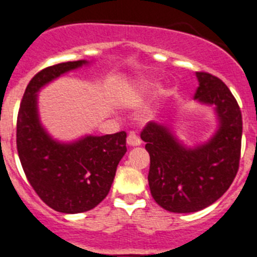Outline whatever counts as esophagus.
Segmentation results:
<instances>
[{"label":"esophagus","mask_w":257,"mask_h":257,"mask_svg":"<svg viewBox=\"0 0 257 257\" xmlns=\"http://www.w3.org/2000/svg\"><path fill=\"white\" fill-rule=\"evenodd\" d=\"M127 144L131 147H137L142 144V140H140V138L138 137L137 134L131 131V133H128V135H127Z\"/></svg>","instance_id":"34e87169"}]
</instances>
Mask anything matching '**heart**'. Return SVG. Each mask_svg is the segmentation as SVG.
<instances>
[{"instance_id":"1","label":"heart","mask_w":257,"mask_h":257,"mask_svg":"<svg viewBox=\"0 0 257 257\" xmlns=\"http://www.w3.org/2000/svg\"><path fill=\"white\" fill-rule=\"evenodd\" d=\"M147 88H148V87H147V85H144V87H143V91H147Z\"/></svg>"}]
</instances>
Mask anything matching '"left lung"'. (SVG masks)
Returning <instances> with one entry per match:
<instances>
[{
    "instance_id": "1",
    "label": "left lung",
    "mask_w": 257,
    "mask_h": 257,
    "mask_svg": "<svg viewBox=\"0 0 257 257\" xmlns=\"http://www.w3.org/2000/svg\"><path fill=\"white\" fill-rule=\"evenodd\" d=\"M195 98L214 105L220 127L208 143L186 148L168 127L146 124L140 138L151 157V194L160 207L190 213L209 207L233 183L242 146V113L227 85L209 72L197 71Z\"/></svg>"
}]
</instances>
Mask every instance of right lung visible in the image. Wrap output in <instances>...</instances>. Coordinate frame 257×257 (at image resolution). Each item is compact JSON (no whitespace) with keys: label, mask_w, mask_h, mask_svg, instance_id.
Here are the masks:
<instances>
[{"label":"right lung","mask_w":257,"mask_h":257,"mask_svg":"<svg viewBox=\"0 0 257 257\" xmlns=\"http://www.w3.org/2000/svg\"><path fill=\"white\" fill-rule=\"evenodd\" d=\"M87 61L49 66L31 79L17 119V150L24 174L39 197L61 213L91 210L109 194L115 170L126 153V133L85 137L75 143L53 140L37 114V92L43 85Z\"/></svg>","instance_id":"1"}]
</instances>
